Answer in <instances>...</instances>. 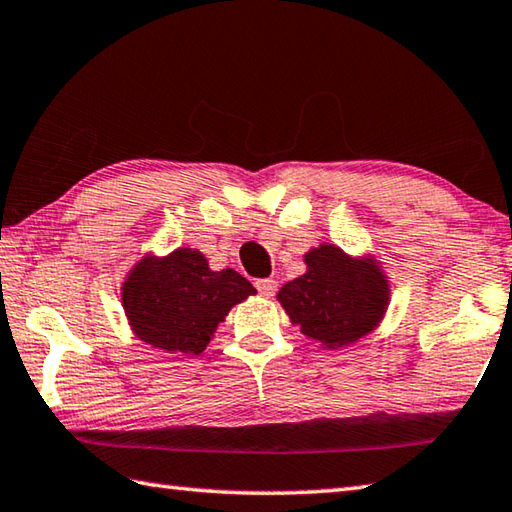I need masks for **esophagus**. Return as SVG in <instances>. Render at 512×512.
<instances>
[{
  "label": "esophagus",
  "instance_id": "esophagus-1",
  "mask_svg": "<svg viewBox=\"0 0 512 512\" xmlns=\"http://www.w3.org/2000/svg\"><path fill=\"white\" fill-rule=\"evenodd\" d=\"M256 289L263 296H274L276 294V289H278V283L274 281V278H258L256 281Z\"/></svg>",
  "mask_w": 512,
  "mask_h": 512
}]
</instances>
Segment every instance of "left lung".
Wrapping results in <instances>:
<instances>
[{
  "label": "left lung",
  "mask_w": 512,
  "mask_h": 512,
  "mask_svg": "<svg viewBox=\"0 0 512 512\" xmlns=\"http://www.w3.org/2000/svg\"><path fill=\"white\" fill-rule=\"evenodd\" d=\"M305 274L278 289L292 325L325 350H341L372 334L390 307V281L372 254L352 256L321 243L305 252Z\"/></svg>",
  "instance_id": "obj_1"
}]
</instances>
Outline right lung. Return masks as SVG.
I'll return each instance as SVG.
<instances>
[{
	"label": "right lung",
	"mask_w": 512,
	"mask_h": 512,
	"mask_svg": "<svg viewBox=\"0 0 512 512\" xmlns=\"http://www.w3.org/2000/svg\"><path fill=\"white\" fill-rule=\"evenodd\" d=\"M256 287L234 269L209 267L205 254L178 247L144 254L120 287V303L136 339L162 352L200 354L229 310Z\"/></svg>",
	"instance_id": "right-lung-1"
}]
</instances>
